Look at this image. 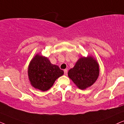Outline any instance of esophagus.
I'll return each instance as SVG.
<instances>
[{"mask_svg": "<svg viewBox=\"0 0 124 124\" xmlns=\"http://www.w3.org/2000/svg\"><path fill=\"white\" fill-rule=\"evenodd\" d=\"M64 74H65V75H67V73H68V70H67V69H64Z\"/></svg>", "mask_w": 124, "mask_h": 124, "instance_id": "obj_1", "label": "esophagus"}]
</instances>
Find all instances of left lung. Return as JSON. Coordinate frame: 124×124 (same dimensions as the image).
<instances>
[{"label": "left lung", "instance_id": "left-lung-1", "mask_svg": "<svg viewBox=\"0 0 124 124\" xmlns=\"http://www.w3.org/2000/svg\"><path fill=\"white\" fill-rule=\"evenodd\" d=\"M99 74V64L92 56L81 57L68 73V77L81 90L93 85Z\"/></svg>", "mask_w": 124, "mask_h": 124}]
</instances>
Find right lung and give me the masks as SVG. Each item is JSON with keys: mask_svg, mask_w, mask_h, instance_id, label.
<instances>
[{"mask_svg": "<svg viewBox=\"0 0 124 124\" xmlns=\"http://www.w3.org/2000/svg\"><path fill=\"white\" fill-rule=\"evenodd\" d=\"M64 71L57 65L51 63L47 57L37 54L28 67L30 84L35 89L42 91L48 90L56 79L63 75Z\"/></svg>", "mask_w": 124, "mask_h": 124, "instance_id": "obj_1", "label": "right lung"}]
</instances>
